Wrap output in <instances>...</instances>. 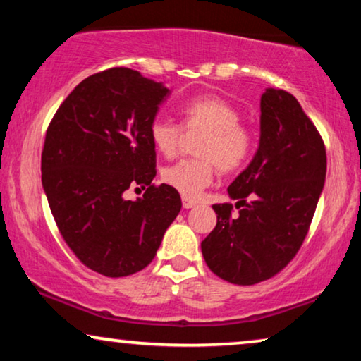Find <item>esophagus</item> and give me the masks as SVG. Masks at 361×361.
Instances as JSON below:
<instances>
[{
	"label": "esophagus",
	"mask_w": 361,
	"mask_h": 361,
	"mask_svg": "<svg viewBox=\"0 0 361 361\" xmlns=\"http://www.w3.org/2000/svg\"><path fill=\"white\" fill-rule=\"evenodd\" d=\"M182 207H184V209H192V207H195V202L189 199V197L182 195Z\"/></svg>",
	"instance_id": "34e87169"
}]
</instances>
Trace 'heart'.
Wrapping results in <instances>:
<instances>
[{
	"instance_id": "1",
	"label": "heart",
	"mask_w": 361,
	"mask_h": 361,
	"mask_svg": "<svg viewBox=\"0 0 361 361\" xmlns=\"http://www.w3.org/2000/svg\"><path fill=\"white\" fill-rule=\"evenodd\" d=\"M187 130L205 131L197 145L199 159H182L162 171V180L184 197L197 199L210 185L219 166L221 172H233L248 161L253 136L240 123V113L215 95L192 98L182 106ZM152 146L166 157L176 156L180 145V128L166 120H154L149 128Z\"/></svg>"
}]
</instances>
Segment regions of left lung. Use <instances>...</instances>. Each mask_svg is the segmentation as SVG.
<instances>
[{
  "mask_svg": "<svg viewBox=\"0 0 361 361\" xmlns=\"http://www.w3.org/2000/svg\"><path fill=\"white\" fill-rule=\"evenodd\" d=\"M259 108L258 151L228 187L238 214L214 205L216 226L202 241L207 266L238 286L273 278L294 258L327 171L322 137L290 93L266 88Z\"/></svg>",
  "mask_w": 361,
  "mask_h": 361,
  "instance_id": "1",
  "label": "left lung"
}]
</instances>
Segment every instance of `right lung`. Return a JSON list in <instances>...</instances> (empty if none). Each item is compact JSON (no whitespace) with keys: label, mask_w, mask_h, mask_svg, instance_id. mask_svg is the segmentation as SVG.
I'll return each instance as SVG.
<instances>
[{"label":"right lung","mask_w":361,"mask_h":361,"mask_svg":"<svg viewBox=\"0 0 361 361\" xmlns=\"http://www.w3.org/2000/svg\"><path fill=\"white\" fill-rule=\"evenodd\" d=\"M169 95L140 72L108 68L78 83L47 128L41 171L54 220L77 258L108 278L145 269L180 212L174 187L152 185L149 128ZM130 186L147 192L128 201Z\"/></svg>","instance_id":"add662e5"}]
</instances>
